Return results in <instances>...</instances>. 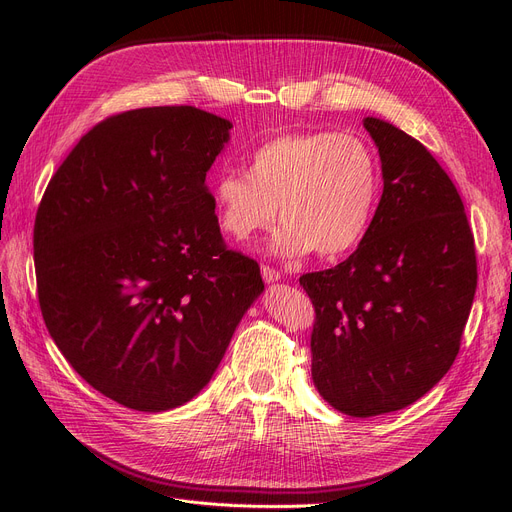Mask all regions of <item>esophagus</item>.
<instances>
[{
	"instance_id": "obj_1",
	"label": "esophagus",
	"mask_w": 512,
	"mask_h": 512,
	"mask_svg": "<svg viewBox=\"0 0 512 512\" xmlns=\"http://www.w3.org/2000/svg\"><path fill=\"white\" fill-rule=\"evenodd\" d=\"M261 276H263V280L270 284V282H278L282 276H280V272L276 270V267H272V265H261Z\"/></svg>"
}]
</instances>
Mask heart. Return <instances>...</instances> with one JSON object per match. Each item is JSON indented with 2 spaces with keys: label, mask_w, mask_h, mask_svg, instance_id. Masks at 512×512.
<instances>
[{
  "label": "heart",
  "mask_w": 512,
  "mask_h": 512,
  "mask_svg": "<svg viewBox=\"0 0 512 512\" xmlns=\"http://www.w3.org/2000/svg\"><path fill=\"white\" fill-rule=\"evenodd\" d=\"M380 191L378 155L359 134L286 130L255 147L247 176L222 174L211 195L220 228L234 240L270 228L280 207L286 224L276 251L336 257L359 245Z\"/></svg>",
  "instance_id": "obj_1"
}]
</instances>
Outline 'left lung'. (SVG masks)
<instances>
[{
    "label": "left lung",
    "instance_id": "1",
    "mask_svg": "<svg viewBox=\"0 0 512 512\" xmlns=\"http://www.w3.org/2000/svg\"><path fill=\"white\" fill-rule=\"evenodd\" d=\"M384 193L357 251L299 278L315 309L313 384L353 417L409 407L459 355L477 286L475 240L450 176L417 139L365 118Z\"/></svg>",
    "mask_w": 512,
    "mask_h": 512
}]
</instances>
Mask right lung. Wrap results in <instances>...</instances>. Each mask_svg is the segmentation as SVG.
<instances>
[{"label": "right lung", "instance_id": "obj_1", "mask_svg": "<svg viewBox=\"0 0 512 512\" xmlns=\"http://www.w3.org/2000/svg\"><path fill=\"white\" fill-rule=\"evenodd\" d=\"M232 124L193 105L95 124L51 176L33 247L45 326L74 371L120 405H184L263 290L228 249L207 170Z\"/></svg>", "mask_w": 512, "mask_h": 512}]
</instances>
